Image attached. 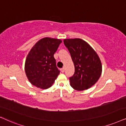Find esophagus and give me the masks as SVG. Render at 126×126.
I'll list each match as a JSON object with an SVG mask.
<instances>
[{
  "label": "esophagus",
  "mask_w": 126,
  "mask_h": 126,
  "mask_svg": "<svg viewBox=\"0 0 126 126\" xmlns=\"http://www.w3.org/2000/svg\"><path fill=\"white\" fill-rule=\"evenodd\" d=\"M64 70H65V68H64V67H63L62 68H61V71L62 72V73H64Z\"/></svg>",
  "instance_id": "obj_1"
}]
</instances>
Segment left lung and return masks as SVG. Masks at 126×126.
<instances>
[{
	"instance_id": "1",
	"label": "left lung",
	"mask_w": 126,
	"mask_h": 126,
	"mask_svg": "<svg viewBox=\"0 0 126 126\" xmlns=\"http://www.w3.org/2000/svg\"><path fill=\"white\" fill-rule=\"evenodd\" d=\"M63 42L71 55L75 67L74 74L69 78L70 85L77 90L88 89L101 76L102 66L99 57L84 40L64 39Z\"/></svg>"
}]
</instances>
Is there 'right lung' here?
I'll return each instance as SVG.
<instances>
[{"label": "right lung", "instance_id": "obj_1", "mask_svg": "<svg viewBox=\"0 0 126 126\" xmlns=\"http://www.w3.org/2000/svg\"><path fill=\"white\" fill-rule=\"evenodd\" d=\"M62 42L59 39L46 37L39 40L32 48L25 66L26 75L32 84L47 89L54 82L60 71L53 55Z\"/></svg>", "mask_w": 126, "mask_h": 126}]
</instances>
